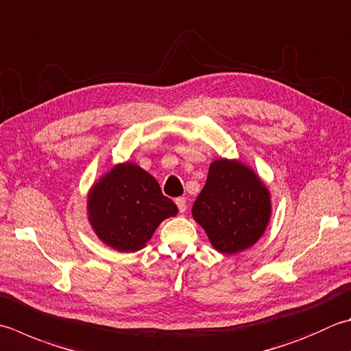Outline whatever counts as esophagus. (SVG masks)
Masks as SVG:
<instances>
[{"mask_svg": "<svg viewBox=\"0 0 351 351\" xmlns=\"http://www.w3.org/2000/svg\"><path fill=\"white\" fill-rule=\"evenodd\" d=\"M175 202L178 208H180V213H185V210H187V201H185V197H176Z\"/></svg>", "mask_w": 351, "mask_h": 351, "instance_id": "34e87169", "label": "esophagus"}]
</instances>
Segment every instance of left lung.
<instances>
[{
  "mask_svg": "<svg viewBox=\"0 0 351 351\" xmlns=\"http://www.w3.org/2000/svg\"><path fill=\"white\" fill-rule=\"evenodd\" d=\"M272 201L266 184L240 160L217 158L191 208L219 252L236 254L256 245L271 221Z\"/></svg>",
  "mask_w": 351,
  "mask_h": 351,
  "instance_id": "left-lung-1",
  "label": "left lung"
}]
</instances>
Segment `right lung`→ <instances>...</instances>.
<instances>
[{
	"instance_id": "add662e5",
	"label": "right lung",
	"mask_w": 351,
	"mask_h": 351,
	"mask_svg": "<svg viewBox=\"0 0 351 351\" xmlns=\"http://www.w3.org/2000/svg\"><path fill=\"white\" fill-rule=\"evenodd\" d=\"M86 215L95 236L119 252L143 250L162 221L178 215L155 178L132 161L120 162L86 195Z\"/></svg>"
}]
</instances>
